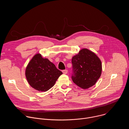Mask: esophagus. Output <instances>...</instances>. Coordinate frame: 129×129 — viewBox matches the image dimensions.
I'll use <instances>...</instances> for the list:
<instances>
[{"instance_id": "esophagus-1", "label": "esophagus", "mask_w": 129, "mask_h": 129, "mask_svg": "<svg viewBox=\"0 0 129 129\" xmlns=\"http://www.w3.org/2000/svg\"><path fill=\"white\" fill-rule=\"evenodd\" d=\"M62 72H63V73H64V74H67V72H68V70H66V69L63 70L62 71Z\"/></svg>"}]
</instances>
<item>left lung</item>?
<instances>
[{"mask_svg": "<svg viewBox=\"0 0 129 129\" xmlns=\"http://www.w3.org/2000/svg\"><path fill=\"white\" fill-rule=\"evenodd\" d=\"M73 83L83 89L89 88L96 83L102 70L100 58L86 48L81 49L72 58Z\"/></svg>", "mask_w": 129, "mask_h": 129, "instance_id": "obj_1", "label": "left lung"}]
</instances>
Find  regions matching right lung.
Wrapping results in <instances>:
<instances>
[{"mask_svg":"<svg viewBox=\"0 0 129 129\" xmlns=\"http://www.w3.org/2000/svg\"><path fill=\"white\" fill-rule=\"evenodd\" d=\"M62 72L48 59L41 54H35L28 63L25 76L30 86L41 92H45L52 87Z\"/></svg>","mask_w":129,"mask_h":129,"instance_id":"right-lung-1","label":"right lung"}]
</instances>
